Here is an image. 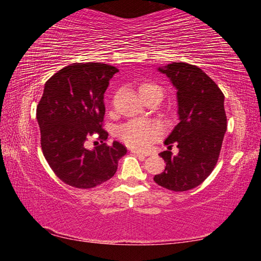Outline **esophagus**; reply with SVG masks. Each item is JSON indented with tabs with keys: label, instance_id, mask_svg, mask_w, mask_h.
<instances>
[{
	"label": "esophagus",
	"instance_id": "esophagus-1",
	"mask_svg": "<svg viewBox=\"0 0 261 261\" xmlns=\"http://www.w3.org/2000/svg\"><path fill=\"white\" fill-rule=\"evenodd\" d=\"M131 152L134 153V154H136V155L138 156V158L140 159V160H145V159H146V156H147V155H145V154H143V153H140V152H137V151H134V149H132Z\"/></svg>",
	"mask_w": 261,
	"mask_h": 261
}]
</instances>
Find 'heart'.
<instances>
[{
    "mask_svg": "<svg viewBox=\"0 0 261 261\" xmlns=\"http://www.w3.org/2000/svg\"><path fill=\"white\" fill-rule=\"evenodd\" d=\"M152 85V84H145ZM156 86V85H152ZM163 127L155 121L135 118L118 127L117 135L121 140L135 149H147L162 135Z\"/></svg>",
    "mask_w": 261,
    "mask_h": 261,
    "instance_id": "obj_1",
    "label": "heart"
}]
</instances>
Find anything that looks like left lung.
Masks as SVG:
<instances>
[{
    "label": "left lung",
    "instance_id": "left-lung-1",
    "mask_svg": "<svg viewBox=\"0 0 261 261\" xmlns=\"http://www.w3.org/2000/svg\"><path fill=\"white\" fill-rule=\"evenodd\" d=\"M158 71L177 91L178 123L165 140L168 149L159 154L166 168L154 182L171 191H188L204 182L218 162L227 131L224 95L196 65L173 62ZM173 143L179 147L176 156L170 151Z\"/></svg>",
    "mask_w": 261,
    "mask_h": 261
}]
</instances>
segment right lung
Wrapping results in <instances>:
<instances>
[{
    "instance_id": "obj_1",
    "label": "right lung",
    "mask_w": 261,
    "mask_h": 261,
    "mask_svg": "<svg viewBox=\"0 0 261 261\" xmlns=\"http://www.w3.org/2000/svg\"><path fill=\"white\" fill-rule=\"evenodd\" d=\"M118 70L103 63H73L45 84L37 108L41 148L48 165L65 184L91 189L107 182L117 170L126 148L108 146L102 127L105 92ZM98 134L101 144L87 150L85 141Z\"/></svg>"
}]
</instances>
